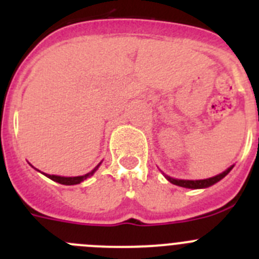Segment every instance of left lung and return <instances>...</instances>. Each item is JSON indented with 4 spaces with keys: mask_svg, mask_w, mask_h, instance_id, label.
<instances>
[{
    "mask_svg": "<svg viewBox=\"0 0 259 259\" xmlns=\"http://www.w3.org/2000/svg\"><path fill=\"white\" fill-rule=\"evenodd\" d=\"M233 168V166L228 167L227 170L223 171L222 174L217 176H212V178H209V179H202V180H182V179H174V178H170V176L164 175L167 180L175 185H179V187H183V188H189V189H201V188H207V187H211L215 183H218L219 180H222L224 176L227 175L231 170Z\"/></svg>",
    "mask_w": 259,
    "mask_h": 259,
    "instance_id": "obj_1",
    "label": "left lung"
}]
</instances>
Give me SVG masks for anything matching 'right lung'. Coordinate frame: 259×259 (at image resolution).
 <instances>
[{
    "label": "right lung",
    "instance_id": "add662e5",
    "mask_svg": "<svg viewBox=\"0 0 259 259\" xmlns=\"http://www.w3.org/2000/svg\"><path fill=\"white\" fill-rule=\"evenodd\" d=\"M100 164L101 163H98L97 166L95 167V168H93L92 171H91V172H88V174H85V175H83V176H68V178H66V176H57V175H49V174H44L45 176H47V178H49V179H52L53 182H57V183H59V184H63V185H75V184H80V183L81 182H84V180L85 179H88V178H91V176L93 175V174L96 172V171H97V168L98 167H100ZM36 170H37V168H36ZM38 171V170H37Z\"/></svg>",
    "mask_w": 259,
    "mask_h": 259
}]
</instances>
